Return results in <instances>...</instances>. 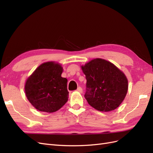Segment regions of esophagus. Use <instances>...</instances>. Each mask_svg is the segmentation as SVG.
Segmentation results:
<instances>
[{
  "mask_svg": "<svg viewBox=\"0 0 153 153\" xmlns=\"http://www.w3.org/2000/svg\"><path fill=\"white\" fill-rule=\"evenodd\" d=\"M76 91H78L79 92H80V93H82V92H83V90H82V87H78V88H77V89H76Z\"/></svg>",
  "mask_w": 153,
  "mask_h": 153,
  "instance_id": "34e87169",
  "label": "esophagus"
}]
</instances>
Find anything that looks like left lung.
Returning <instances> with one entry per match:
<instances>
[{
  "label": "left lung",
  "instance_id": "obj_1",
  "mask_svg": "<svg viewBox=\"0 0 153 153\" xmlns=\"http://www.w3.org/2000/svg\"><path fill=\"white\" fill-rule=\"evenodd\" d=\"M87 80L85 98L95 109L109 112L117 108L128 91V80L113 64L96 59L82 66Z\"/></svg>",
  "mask_w": 153,
  "mask_h": 153
}]
</instances>
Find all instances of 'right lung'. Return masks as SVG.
Instances as JSON below:
<instances>
[{
	"mask_svg": "<svg viewBox=\"0 0 153 153\" xmlns=\"http://www.w3.org/2000/svg\"><path fill=\"white\" fill-rule=\"evenodd\" d=\"M62 68L53 62L40 65L27 79L25 91L30 103L42 112H56L68 100V80L62 78Z\"/></svg>",
	"mask_w": 153,
	"mask_h": 153,
	"instance_id": "add662e5",
	"label": "right lung"
}]
</instances>
